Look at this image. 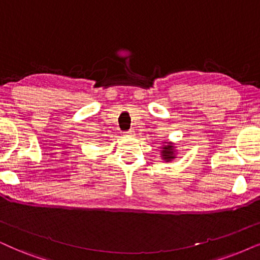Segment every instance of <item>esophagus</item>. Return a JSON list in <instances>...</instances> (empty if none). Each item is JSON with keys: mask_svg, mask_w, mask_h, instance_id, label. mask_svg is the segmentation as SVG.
<instances>
[{"mask_svg": "<svg viewBox=\"0 0 260 260\" xmlns=\"http://www.w3.org/2000/svg\"><path fill=\"white\" fill-rule=\"evenodd\" d=\"M124 136H126V137H134V131L129 129L128 132H124Z\"/></svg>", "mask_w": 260, "mask_h": 260, "instance_id": "1", "label": "esophagus"}]
</instances>
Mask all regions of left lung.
I'll return each mask as SVG.
<instances>
[{
    "label": "left lung",
    "instance_id": "obj_1",
    "mask_svg": "<svg viewBox=\"0 0 260 260\" xmlns=\"http://www.w3.org/2000/svg\"><path fill=\"white\" fill-rule=\"evenodd\" d=\"M176 150L175 146H174V143H170V141H167L164 143L162 146H160V157L162 159L166 160V162H172L173 159L176 158Z\"/></svg>",
    "mask_w": 260,
    "mask_h": 260
}]
</instances>
